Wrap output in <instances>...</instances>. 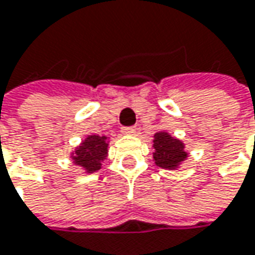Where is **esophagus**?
<instances>
[{
  "label": "esophagus",
  "instance_id": "obj_1",
  "mask_svg": "<svg viewBox=\"0 0 255 255\" xmlns=\"http://www.w3.org/2000/svg\"><path fill=\"white\" fill-rule=\"evenodd\" d=\"M123 134H126V135H134L136 132V128L135 127H124L123 129Z\"/></svg>",
  "mask_w": 255,
  "mask_h": 255
}]
</instances>
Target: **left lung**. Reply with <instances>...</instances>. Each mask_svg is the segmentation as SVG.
<instances>
[{"instance_id": "left-lung-1", "label": "left lung", "mask_w": 255, "mask_h": 255, "mask_svg": "<svg viewBox=\"0 0 255 255\" xmlns=\"http://www.w3.org/2000/svg\"><path fill=\"white\" fill-rule=\"evenodd\" d=\"M154 162L163 169H178L188 158L185 144L166 131L156 132L154 136Z\"/></svg>"}]
</instances>
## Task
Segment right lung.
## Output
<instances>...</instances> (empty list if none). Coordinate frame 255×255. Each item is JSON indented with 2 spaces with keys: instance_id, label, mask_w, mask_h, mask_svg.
<instances>
[{
  "instance_id": "right-lung-1",
  "label": "right lung",
  "mask_w": 255,
  "mask_h": 255,
  "mask_svg": "<svg viewBox=\"0 0 255 255\" xmlns=\"http://www.w3.org/2000/svg\"><path fill=\"white\" fill-rule=\"evenodd\" d=\"M109 154V138L106 135H87L72 152L70 158L75 165L83 168L86 173L101 169L103 161Z\"/></svg>"
}]
</instances>
